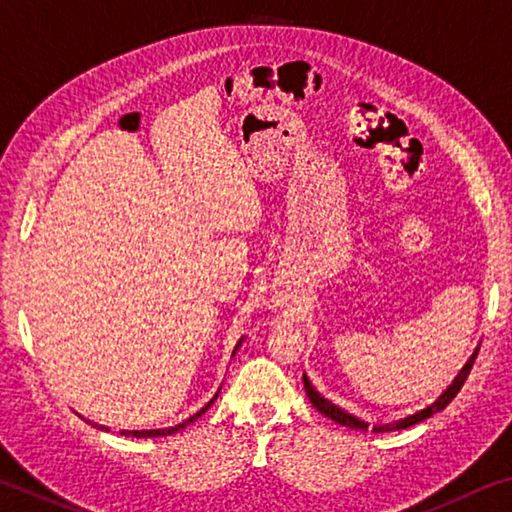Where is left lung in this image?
<instances>
[{"label":"left lung","instance_id":"left-lung-1","mask_svg":"<svg viewBox=\"0 0 512 512\" xmlns=\"http://www.w3.org/2000/svg\"><path fill=\"white\" fill-rule=\"evenodd\" d=\"M476 354H479V348L474 350V354L470 357V361H467L465 366H463V370L458 372L456 379L452 381V386H449L447 391H445L443 395H440L436 402L429 404L427 409H422V411H418L415 415H409V418H404V420H400V422H393V424H379V427H372V431H375V433H384V431L406 429V427H413V424H418V422H422V420L431 418L433 413L443 411L445 406H447L449 402H452L454 397L458 395V391H461V388H463L465 379H467V375H470V370H472L474 361H476ZM302 384H305V391H307L309 402L314 404L320 413L327 415V418H332L334 422H339V424H345V427H350V429H359V431H368V429H370V424H368V422H361L359 418H354V415H350V413H345L343 409H339V406H336V404L327 402L325 397L320 395L314 386H311V381L307 379V375H302Z\"/></svg>","mask_w":512,"mask_h":512}]
</instances>
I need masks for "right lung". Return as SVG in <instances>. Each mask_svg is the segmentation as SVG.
Wrapping results in <instances>:
<instances>
[{"label": "right lung", "instance_id": "obj_1", "mask_svg": "<svg viewBox=\"0 0 512 512\" xmlns=\"http://www.w3.org/2000/svg\"><path fill=\"white\" fill-rule=\"evenodd\" d=\"M237 348H239V345H237ZM214 400H216V395H214ZM214 400L207 402L201 411L192 415V418H187L185 422L176 424V427H169V429H149V431H121V436H133V438H158V436H171V433H176V431H180V429H185L187 424H192L196 418H201V415H203L207 409H210V404H212ZM94 427L101 429V431H103V429L108 431V427H103V424H94Z\"/></svg>", "mask_w": 512, "mask_h": 512}]
</instances>
